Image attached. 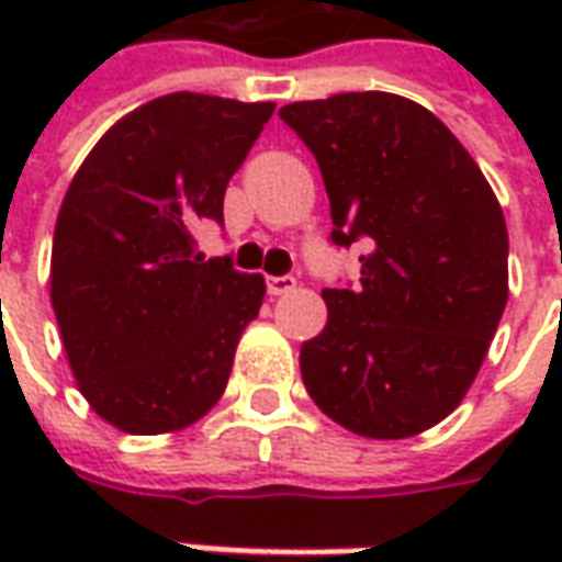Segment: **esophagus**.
<instances>
[{
	"label": "esophagus",
	"instance_id": "obj_1",
	"mask_svg": "<svg viewBox=\"0 0 562 562\" xmlns=\"http://www.w3.org/2000/svg\"><path fill=\"white\" fill-rule=\"evenodd\" d=\"M294 285H297V280L289 277V273L285 277H268V294H273V297L294 292Z\"/></svg>",
	"mask_w": 562,
	"mask_h": 562
}]
</instances>
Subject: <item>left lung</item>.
Returning <instances> with one entry per match:
<instances>
[{
    "label": "left lung",
    "mask_w": 562,
    "mask_h": 562,
    "mask_svg": "<svg viewBox=\"0 0 562 562\" xmlns=\"http://www.w3.org/2000/svg\"><path fill=\"white\" fill-rule=\"evenodd\" d=\"M316 156L337 246L364 240L355 289H322L325 330L301 346L322 413L406 439L458 409L508 301V232L482 168L427 108L340 92L280 108Z\"/></svg>",
    "instance_id": "left-lung-1"
}]
</instances>
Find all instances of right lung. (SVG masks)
<instances>
[{
  "label": "right lung",
  "mask_w": 562,
  "mask_h": 562,
  "mask_svg": "<svg viewBox=\"0 0 562 562\" xmlns=\"http://www.w3.org/2000/svg\"><path fill=\"white\" fill-rule=\"evenodd\" d=\"M273 102L171 92L102 135L56 216L50 304L80 394L135 436L183 430L228 385L261 273L198 252Z\"/></svg>",
  "instance_id": "add662e5"
}]
</instances>
